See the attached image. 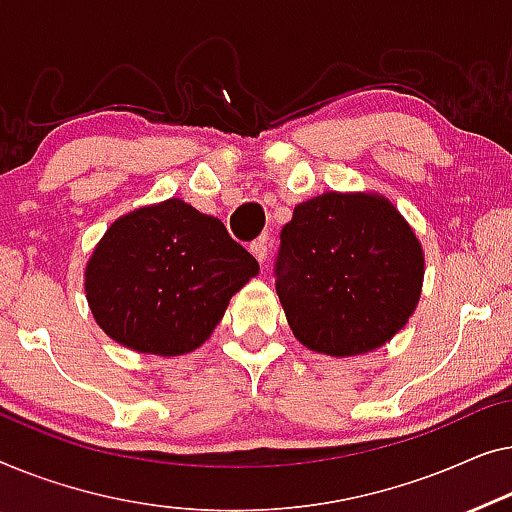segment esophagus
Wrapping results in <instances>:
<instances>
[{
    "instance_id": "obj_1",
    "label": "esophagus",
    "mask_w": 512,
    "mask_h": 512,
    "mask_svg": "<svg viewBox=\"0 0 512 512\" xmlns=\"http://www.w3.org/2000/svg\"><path fill=\"white\" fill-rule=\"evenodd\" d=\"M266 243H269V239H266V236H259L257 241H253L250 243V253L255 255V259L259 264L264 266V262H266V255H269V246H266Z\"/></svg>"
}]
</instances>
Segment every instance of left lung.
Segmentation results:
<instances>
[{
    "label": "left lung",
    "mask_w": 512,
    "mask_h": 512,
    "mask_svg": "<svg viewBox=\"0 0 512 512\" xmlns=\"http://www.w3.org/2000/svg\"><path fill=\"white\" fill-rule=\"evenodd\" d=\"M273 271L297 341L352 357L385 345L415 313L424 253L383 194L325 192L294 206Z\"/></svg>",
    "instance_id": "8db88e82"
}]
</instances>
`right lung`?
Instances as JSON below:
<instances>
[{
    "label": "right lung",
    "mask_w": 512,
    "mask_h": 512,
    "mask_svg": "<svg viewBox=\"0 0 512 512\" xmlns=\"http://www.w3.org/2000/svg\"><path fill=\"white\" fill-rule=\"evenodd\" d=\"M257 259L183 199L143 206L106 229L85 266V297L106 336L176 357L208 341Z\"/></svg>",
    "instance_id": "obj_1"
}]
</instances>
